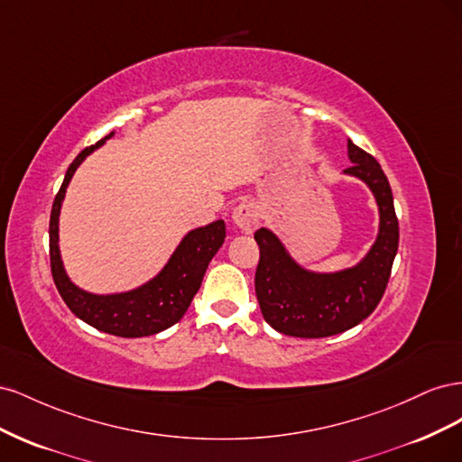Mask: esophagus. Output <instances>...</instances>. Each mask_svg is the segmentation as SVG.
I'll use <instances>...</instances> for the list:
<instances>
[{
  "mask_svg": "<svg viewBox=\"0 0 462 462\" xmlns=\"http://www.w3.org/2000/svg\"><path fill=\"white\" fill-rule=\"evenodd\" d=\"M233 223L239 227L243 233H253L258 223H260V214L258 208L253 202H241L233 209Z\"/></svg>",
  "mask_w": 462,
  "mask_h": 462,
  "instance_id": "esophagus-1",
  "label": "esophagus"
}]
</instances>
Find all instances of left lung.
I'll return each mask as SVG.
<instances>
[{
  "instance_id": "obj_1",
  "label": "left lung",
  "mask_w": 462,
  "mask_h": 462,
  "mask_svg": "<svg viewBox=\"0 0 462 462\" xmlns=\"http://www.w3.org/2000/svg\"><path fill=\"white\" fill-rule=\"evenodd\" d=\"M351 167L345 173L365 180L380 209L375 243L353 268L333 273L304 270L270 229H258L254 287L263 319L291 337H329L358 326L380 304L399 248V221L389 180L368 152L346 143Z\"/></svg>"
}]
</instances>
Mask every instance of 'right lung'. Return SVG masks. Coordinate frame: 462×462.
<instances>
[{"mask_svg":"<svg viewBox=\"0 0 462 462\" xmlns=\"http://www.w3.org/2000/svg\"><path fill=\"white\" fill-rule=\"evenodd\" d=\"M111 136L114 133H109L102 141L79 153L73 163L69 165L60 192L55 194L50 216L51 275L69 310L82 321H87L88 326L109 335H117V337H146V335L171 328L185 316L202 285L209 260L216 256L219 246L226 241V223L217 219L206 227L189 231L175 248L170 262L163 265V270L148 283L133 291L116 292V295H94V292L77 287L69 279L60 254L61 202L77 167Z\"/></svg>","mask_w":462,"mask_h":462,"instance_id":"right-lung-1","label":"right lung"}]
</instances>
